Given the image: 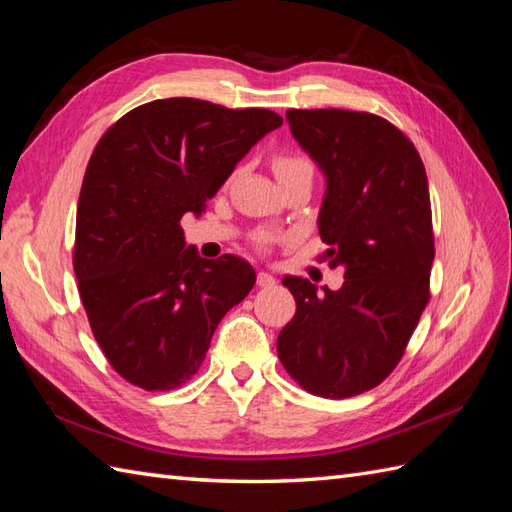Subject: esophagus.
<instances>
[{"label": "esophagus", "mask_w": 512, "mask_h": 512, "mask_svg": "<svg viewBox=\"0 0 512 512\" xmlns=\"http://www.w3.org/2000/svg\"><path fill=\"white\" fill-rule=\"evenodd\" d=\"M275 277L273 275H270V273H264V270H262V273H257V286L259 288H270V286H275Z\"/></svg>", "instance_id": "1"}]
</instances>
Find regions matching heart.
<instances>
[{
	"instance_id": "1",
	"label": "heart",
	"mask_w": 512,
	"mask_h": 512,
	"mask_svg": "<svg viewBox=\"0 0 512 512\" xmlns=\"http://www.w3.org/2000/svg\"><path fill=\"white\" fill-rule=\"evenodd\" d=\"M273 171L277 178L288 176V173H297V171H312V162L308 156L297 154V151H279V154L273 156ZM270 242H275L273 233L257 235L259 246H268Z\"/></svg>"
}]
</instances>
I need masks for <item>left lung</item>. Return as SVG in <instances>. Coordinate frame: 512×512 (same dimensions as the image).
Segmentation results:
<instances>
[{
    "label": "left lung",
    "instance_id": "1",
    "mask_svg": "<svg viewBox=\"0 0 512 512\" xmlns=\"http://www.w3.org/2000/svg\"><path fill=\"white\" fill-rule=\"evenodd\" d=\"M297 143L321 167L319 235L339 290L284 277L297 312L279 332L286 372L314 396L350 398L400 363L429 303V184L411 140L385 118L350 110H288Z\"/></svg>",
    "mask_w": 512,
    "mask_h": 512
}]
</instances>
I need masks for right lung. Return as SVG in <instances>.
I'll return each instance as SVG.
<instances>
[{
  "label": "right lung",
  "mask_w": 512,
  "mask_h": 512,
  "mask_svg": "<svg viewBox=\"0 0 512 512\" xmlns=\"http://www.w3.org/2000/svg\"><path fill=\"white\" fill-rule=\"evenodd\" d=\"M284 118L158 99L107 129L85 169L74 275L96 343L127 383L169 391L198 372L224 314L255 286L242 257L202 259L180 220L200 215Z\"/></svg>",
  "instance_id": "add662e5"
}]
</instances>
